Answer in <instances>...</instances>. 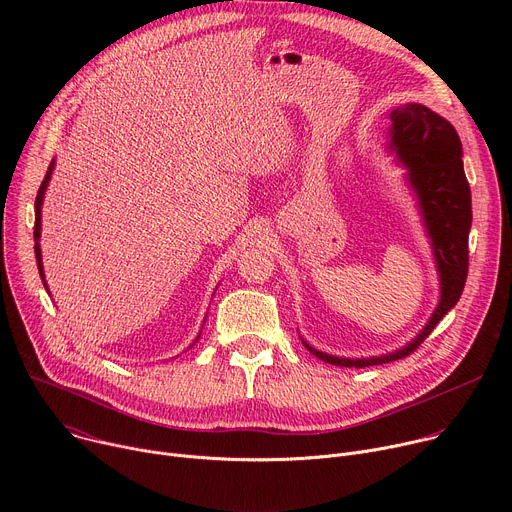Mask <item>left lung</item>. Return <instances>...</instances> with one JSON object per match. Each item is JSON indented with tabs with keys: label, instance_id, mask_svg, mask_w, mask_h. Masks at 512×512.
<instances>
[{
	"label": "left lung",
	"instance_id": "1",
	"mask_svg": "<svg viewBox=\"0 0 512 512\" xmlns=\"http://www.w3.org/2000/svg\"><path fill=\"white\" fill-rule=\"evenodd\" d=\"M391 141L409 170V182L417 192L423 221L431 237L437 271L442 279V300L423 332L403 350L375 358H338L304 346L320 360L336 367H375L411 354L440 320L458 304L468 277V235L472 225V196L464 174L462 141L450 121L431 109L409 103L391 111Z\"/></svg>",
	"mask_w": 512,
	"mask_h": 512
}]
</instances>
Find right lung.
Instances as JSON below:
<instances>
[{
	"instance_id": "obj_1",
	"label": "right lung",
	"mask_w": 512,
	"mask_h": 512,
	"mask_svg": "<svg viewBox=\"0 0 512 512\" xmlns=\"http://www.w3.org/2000/svg\"><path fill=\"white\" fill-rule=\"evenodd\" d=\"M52 168H54V162H50L48 166V172L38 188V194H36V202H34V208H36V221H34V253H36V263H38V271H40V277L44 281V273H42V255H40V214H42V200H44V192H46V186H48V180H50V174H52ZM46 285V281H44Z\"/></svg>"
}]
</instances>
